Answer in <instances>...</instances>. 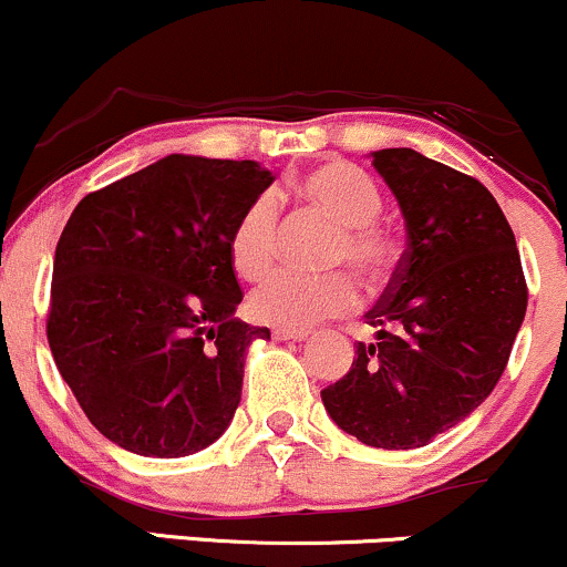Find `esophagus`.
<instances>
[{
	"label": "esophagus",
	"mask_w": 567,
	"mask_h": 567,
	"mask_svg": "<svg viewBox=\"0 0 567 567\" xmlns=\"http://www.w3.org/2000/svg\"><path fill=\"white\" fill-rule=\"evenodd\" d=\"M308 329H272V339H281V342H286V339H308Z\"/></svg>",
	"instance_id": "esophagus-1"
}]
</instances>
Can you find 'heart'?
I'll list each match as a JSON object with an SVG mask.
<instances>
[{"label": "heart", "mask_w": 567, "mask_h": 567, "mask_svg": "<svg viewBox=\"0 0 567 567\" xmlns=\"http://www.w3.org/2000/svg\"><path fill=\"white\" fill-rule=\"evenodd\" d=\"M299 193L339 225L331 246L334 265H350L365 281H382L398 265V244L379 223L382 190L361 166L331 162L299 177ZM278 230H281V198L262 190L244 206L228 236V257L238 276L257 281L276 265ZM358 286L348 272L331 276H297L278 272L249 297V312L259 323L278 329H310L326 318L355 310Z\"/></svg>", "instance_id": "heart-1"}]
</instances>
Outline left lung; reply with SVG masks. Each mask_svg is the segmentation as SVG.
Masks as SVG:
<instances>
[{
	"instance_id": "1",
	"label": "left lung",
	"mask_w": 567,
	"mask_h": 567,
	"mask_svg": "<svg viewBox=\"0 0 567 567\" xmlns=\"http://www.w3.org/2000/svg\"><path fill=\"white\" fill-rule=\"evenodd\" d=\"M409 244L350 371L321 390L331 419L374 449H422L481 405L507 369L528 284L502 206L481 179L411 148L374 153Z\"/></svg>"
}]
</instances>
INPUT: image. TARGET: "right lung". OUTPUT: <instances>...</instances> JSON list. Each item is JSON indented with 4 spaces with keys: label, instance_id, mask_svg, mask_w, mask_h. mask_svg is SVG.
Wrapping results in <instances>:
<instances>
[{
    "label": "right lung",
    "instance_id": "1",
    "mask_svg": "<svg viewBox=\"0 0 567 567\" xmlns=\"http://www.w3.org/2000/svg\"><path fill=\"white\" fill-rule=\"evenodd\" d=\"M270 183L255 162L172 153L86 193L60 233L47 342L86 419L132 454L188 456L228 430L244 352L270 337L233 318L228 236Z\"/></svg>",
    "mask_w": 567,
    "mask_h": 567
}]
</instances>
